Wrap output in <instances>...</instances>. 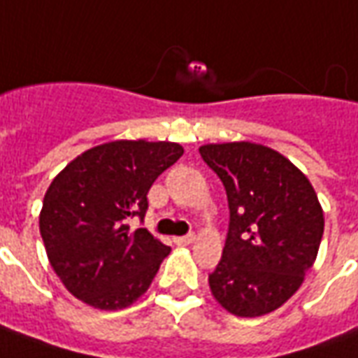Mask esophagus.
I'll list each match as a JSON object with an SVG mask.
<instances>
[{"instance_id": "obj_1", "label": "esophagus", "mask_w": 358, "mask_h": 358, "mask_svg": "<svg viewBox=\"0 0 358 358\" xmlns=\"http://www.w3.org/2000/svg\"><path fill=\"white\" fill-rule=\"evenodd\" d=\"M194 240H196V234H194V232H189V234H186V236H176L174 242H176L178 246H187V244H192Z\"/></svg>"}]
</instances>
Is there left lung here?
<instances>
[{
  "instance_id": "1",
  "label": "left lung",
  "mask_w": 358,
  "mask_h": 358,
  "mask_svg": "<svg viewBox=\"0 0 358 358\" xmlns=\"http://www.w3.org/2000/svg\"><path fill=\"white\" fill-rule=\"evenodd\" d=\"M229 199V232L209 287L222 308L256 318L279 308L318 256L324 211L308 178L264 145L199 147Z\"/></svg>"
}]
</instances>
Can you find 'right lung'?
Segmentation results:
<instances>
[{
  "instance_id": "add662e5",
  "label": "right lung",
  "mask_w": 358,
  "mask_h": 358,
  "mask_svg": "<svg viewBox=\"0 0 358 358\" xmlns=\"http://www.w3.org/2000/svg\"><path fill=\"white\" fill-rule=\"evenodd\" d=\"M184 155L171 141H112L92 147L50 184L40 234L56 275L79 301L122 310L143 294L171 248L143 222L153 182Z\"/></svg>"
}]
</instances>
